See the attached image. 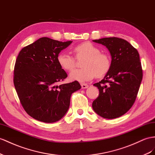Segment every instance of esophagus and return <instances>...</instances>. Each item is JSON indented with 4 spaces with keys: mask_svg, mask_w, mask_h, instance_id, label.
<instances>
[{
    "mask_svg": "<svg viewBox=\"0 0 155 155\" xmlns=\"http://www.w3.org/2000/svg\"><path fill=\"white\" fill-rule=\"evenodd\" d=\"M88 85L87 84H81V87H82V88H83V89H85V88H88Z\"/></svg>",
    "mask_w": 155,
    "mask_h": 155,
    "instance_id": "1",
    "label": "esophagus"
}]
</instances>
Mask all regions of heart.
<instances>
[{
  "mask_svg": "<svg viewBox=\"0 0 155 155\" xmlns=\"http://www.w3.org/2000/svg\"><path fill=\"white\" fill-rule=\"evenodd\" d=\"M73 51L77 59H83L81 66L83 68L73 71L70 73L72 81L84 82L91 81L95 77H104L111 67V59L105 52L89 42H82L73 47ZM57 61L61 68L66 71L74 69L76 59L68 53L61 52L57 56Z\"/></svg>",
  "mask_w": 155,
  "mask_h": 155,
  "instance_id": "1",
  "label": "heart"
}]
</instances>
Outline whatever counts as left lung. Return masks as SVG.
I'll return each instance as SVG.
<instances>
[{
  "label": "left lung",
  "instance_id": "obj_1",
  "mask_svg": "<svg viewBox=\"0 0 155 155\" xmlns=\"http://www.w3.org/2000/svg\"><path fill=\"white\" fill-rule=\"evenodd\" d=\"M93 42L107 48L112 61L105 78L94 84L100 94L93 101L92 108L103 118L120 117L136 100L143 78L140 55L133 46L120 38H103Z\"/></svg>",
  "mask_w": 155,
  "mask_h": 155
}]
</instances>
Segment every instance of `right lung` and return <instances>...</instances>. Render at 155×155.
Segmentation results:
<instances>
[{"label": "right lung", "mask_w": 155, "mask_h": 155, "mask_svg": "<svg viewBox=\"0 0 155 155\" xmlns=\"http://www.w3.org/2000/svg\"><path fill=\"white\" fill-rule=\"evenodd\" d=\"M71 42L42 37L23 48L18 55L14 84L23 108L37 120H60L68 110L71 94L81 88L78 81L59 85L67 74L57 56Z\"/></svg>", "instance_id": "1"}]
</instances>
